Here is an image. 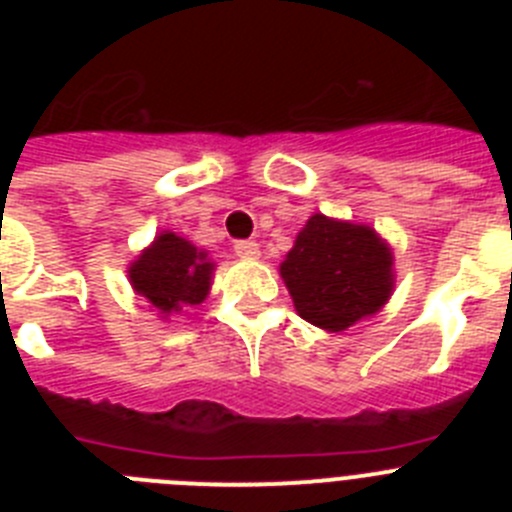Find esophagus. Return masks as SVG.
I'll return each instance as SVG.
<instances>
[{"label": "esophagus", "mask_w": 512, "mask_h": 512, "mask_svg": "<svg viewBox=\"0 0 512 512\" xmlns=\"http://www.w3.org/2000/svg\"><path fill=\"white\" fill-rule=\"evenodd\" d=\"M233 251H235V256H241V259H256V256H259V243H256V241H235Z\"/></svg>", "instance_id": "34e87169"}]
</instances>
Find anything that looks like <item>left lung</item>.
I'll list each match as a JSON object with an SVG mask.
<instances>
[{
  "mask_svg": "<svg viewBox=\"0 0 512 512\" xmlns=\"http://www.w3.org/2000/svg\"><path fill=\"white\" fill-rule=\"evenodd\" d=\"M300 318L341 333L382 310L392 292V253L366 225L312 215L282 264Z\"/></svg>",
  "mask_w": 512,
  "mask_h": 512,
  "instance_id": "left-lung-1",
  "label": "left lung"
}]
</instances>
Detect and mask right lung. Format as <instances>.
<instances>
[{
	"label": "right lung",
	"instance_id": "add662e5",
	"mask_svg": "<svg viewBox=\"0 0 512 512\" xmlns=\"http://www.w3.org/2000/svg\"><path fill=\"white\" fill-rule=\"evenodd\" d=\"M212 264L205 251L174 233H161L130 266V282L156 310L174 312L200 305L210 292Z\"/></svg>",
	"mask_w": 512,
	"mask_h": 512
}]
</instances>
